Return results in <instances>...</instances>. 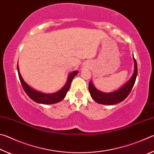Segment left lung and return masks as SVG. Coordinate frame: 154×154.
<instances>
[{"mask_svg": "<svg viewBox=\"0 0 154 154\" xmlns=\"http://www.w3.org/2000/svg\"><path fill=\"white\" fill-rule=\"evenodd\" d=\"M133 59L134 61V74L132 76V77L130 78V79L128 82L124 86L119 88V90L110 93L100 92V91L96 89L92 82L90 81L89 83V85H88V90H89V92L92 98L96 103L102 104V105H111L120 103L122 101H123L125 98H127V96L129 95L132 88L134 86L137 76V64L134 56Z\"/></svg>", "mask_w": 154, "mask_h": 154, "instance_id": "left-lung-1", "label": "left lung"}]
</instances>
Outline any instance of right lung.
I'll return each mask as SVG.
<instances>
[{
    "label": "right lung",
    "mask_w": 154,
    "mask_h": 154,
    "mask_svg": "<svg viewBox=\"0 0 154 154\" xmlns=\"http://www.w3.org/2000/svg\"><path fill=\"white\" fill-rule=\"evenodd\" d=\"M17 72L19 78L22 84L23 89L25 91V92L27 94V95L32 99L35 102L40 104H45V105H51V104H55L57 103L60 102L61 100H63L65 96L66 95V93L69 91L72 80L73 79L75 75L78 73L77 71H75L70 73L68 77V80L65 84L64 86L60 90L57 92L53 94H45L40 92H38L33 88L30 87L26 83L23 78L21 76L19 71V67L17 64Z\"/></svg>",
    "instance_id": "right-lung-1"
}]
</instances>
